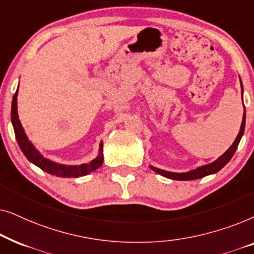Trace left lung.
<instances>
[{"instance_id": "left-lung-1", "label": "left lung", "mask_w": 254, "mask_h": 254, "mask_svg": "<svg viewBox=\"0 0 254 254\" xmlns=\"http://www.w3.org/2000/svg\"><path fill=\"white\" fill-rule=\"evenodd\" d=\"M239 78H241V77H239ZM241 89H242V97H243V91H244V89H243L242 79H241ZM244 109H245V107H244ZM245 120H246V116H245V111H244V114H243V121H242V125H241V129H239V133L237 135V137H236V140L234 141V143H232L231 147L229 148L223 155L220 156V157H218L216 161L210 163V164L199 166V168L190 170V171H189V172H183V173L165 171V170H161V169L155 168V166H151V165H150V169L152 170V171H155L156 173H158V175L165 177V178L173 179V180L200 179V178H203V177H206V176H209V175H213V173L218 172L222 168H223V166L228 164V162L230 161V159L232 158V156H234L235 151L237 150L239 142H241V138L243 136V134H244Z\"/></svg>"}]
</instances>
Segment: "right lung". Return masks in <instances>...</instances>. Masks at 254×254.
I'll list each match as a JSON object with an SVG mask.
<instances>
[{
  "mask_svg": "<svg viewBox=\"0 0 254 254\" xmlns=\"http://www.w3.org/2000/svg\"><path fill=\"white\" fill-rule=\"evenodd\" d=\"M17 96H18V88L15 92L11 103V123L13 130H15L16 140L18 142V145L25 157L29 159L31 163L37 165L43 171H46L52 176L62 177V178H78V177H83L89 175L90 172L95 171L98 168H100L104 161L103 155V142L99 144V154L95 159L91 162L84 163L81 165H65L60 164V163L53 162L51 159L44 157L39 151L37 150L36 147L31 143L29 137L26 136L25 130L20 124V120L18 118V112H17Z\"/></svg>",
  "mask_w": 254,
  "mask_h": 254,
  "instance_id": "add662e5",
  "label": "right lung"
}]
</instances>
